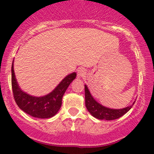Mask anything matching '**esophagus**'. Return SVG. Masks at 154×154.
I'll use <instances>...</instances> for the list:
<instances>
[{
    "label": "esophagus",
    "mask_w": 154,
    "mask_h": 154,
    "mask_svg": "<svg viewBox=\"0 0 154 154\" xmlns=\"http://www.w3.org/2000/svg\"><path fill=\"white\" fill-rule=\"evenodd\" d=\"M86 74V71L84 68H80L77 71V77H83Z\"/></svg>",
    "instance_id": "1"
}]
</instances>
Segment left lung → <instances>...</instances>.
Instances as JSON below:
<instances>
[{
	"label": "left lung",
	"mask_w": 154,
	"mask_h": 154,
	"mask_svg": "<svg viewBox=\"0 0 154 154\" xmlns=\"http://www.w3.org/2000/svg\"><path fill=\"white\" fill-rule=\"evenodd\" d=\"M85 100H86V106L87 109L91 113V116H94L96 119H100V120L107 121L119 119L125 113H127L135 103H133V104L131 106L121 109H112L106 108L95 101V100L90 94L86 85H85Z\"/></svg>",
	"instance_id": "1"
}]
</instances>
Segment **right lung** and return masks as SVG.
Instances as JSON below:
<instances>
[{"instance_id":"right-lung-1","label":"right lung","mask_w":154,"mask_h":154,"mask_svg":"<svg viewBox=\"0 0 154 154\" xmlns=\"http://www.w3.org/2000/svg\"><path fill=\"white\" fill-rule=\"evenodd\" d=\"M77 74L72 73L65 77L55 89L43 97H33L21 90L17 83L12 64V88L13 97L18 107L32 117L50 119L57 113L62 106V99L68 86L76 78Z\"/></svg>"}]
</instances>
